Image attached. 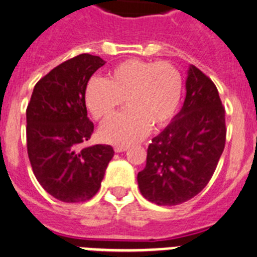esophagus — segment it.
Wrapping results in <instances>:
<instances>
[{"mask_svg": "<svg viewBox=\"0 0 257 257\" xmlns=\"http://www.w3.org/2000/svg\"><path fill=\"white\" fill-rule=\"evenodd\" d=\"M128 148H129V146H126V145H116L115 146V152L116 153H122V152H125V150H128Z\"/></svg>", "mask_w": 257, "mask_h": 257, "instance_id": "obj_1", "label": "esophagus"}]
</instances>
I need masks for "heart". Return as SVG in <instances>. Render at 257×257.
<instances>
[{
    "label": "heart",
    "instance_id": "obj_1",
    "mask_svg": "<svg viewBox=\"0 0 257 257\" xmlns=\"http://www.w3.org/2000/svg\"><path fill=\"white\" fill-rule=\"evenodd\" d=\"M183 77L167 61L129 59L108 73L107 79L91 78L85 102L95 120L104 122L124 104L129 108L100 129V139L115 145H129L170 122L180 104Z\"/></svg>",
    "mask_w": 257,
    "mask_h": 257
}]
</instances>
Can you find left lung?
Masks as SVG:
<instances>
[{
    "mask_svg": "<svg viewBox=\"0 0 257 257\" xmlns=\"http://www.w3.org/2000/svg\"><path fill=\"white\" fill-rule=\"evenodd\" d=\"M185 88L182 109L152 140L137 175L142 196L157 205H179L198 195L225 149V107L213 81L191 65Z\"/></svg>",
    "mask_w": 257,
    "mask_h": 257,
    "instance_id": "left-lung-1",
    "label": "left lung"
}]
</instances>
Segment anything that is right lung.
<instances>
[{"label":"right lung","instance_id":"add662e5","mask_svg":"<svg viewBox=\"0 0 257 257\" xmlns=\"http://www.w3.org/2000/svg\"><path fill=\"white\" fill-rule=\"evenodd\" d=\"M105 64L99 56H75L52 69L32 91L27 117V153L34 175L62 202H83L96 195L113 149L83 146L94 132L85 90Z\"/></svg>","mask_w":257,"mask_h":257}]
</instances>
